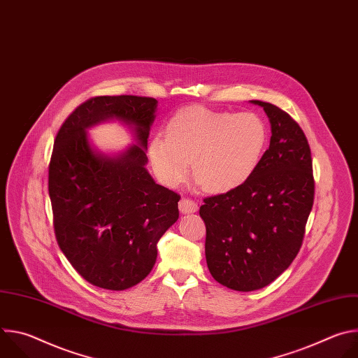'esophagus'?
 Wrapping results in <instances>:
<instances>
[{"instance_id":"34e87169","label":"esophagus","mask_w":358,"mask_h":358,"mask_svg":"<svg viewBox=\"0 0 358 358\" xmlns=\"http://www.w3.org/2000/svg\"><path fill=\"white\" fill-rule=\"evenodd\" d=\"M198 210V203L189 198H185L182 196L181 201H180V211L182 214H187V213H195Z\"/></svg>"}]
</instances>
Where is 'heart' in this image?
I'll list each match as a JSON object with an SVG mask.
<instances>
[{"mask_svg":"<svg viewBox=\"0 0 358 358\" xmlns=\"http://www.w3.org/2000/svg\"><path fill=\"white\" fill-rule=\"evenodd\" d=\"M268 143L265 122L255 113L211 110L202 106L176 112L166 136L148 143V159L159 180L177 187L191 171L213 192L241 187L257 170Z\"/></svg>","mask_w":358,"mask_h":358,"instance_id":"1","label":"heart"}]
</instances>
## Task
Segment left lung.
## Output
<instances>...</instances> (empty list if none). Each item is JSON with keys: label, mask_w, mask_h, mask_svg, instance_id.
<instances>
[{"label": "left lung", "mask_w": 358, "mask_h": 358, "mask_svg": "<svg viewBox=\"0 0 358 358\" xmlns=\"http://www.w3.org/2000/svg\"><path fill=\"white\" fill-rule=\"evenodd\" d=\"M252 103L269 117V148L241 187L203 198L199 208L208 269L238 292L262 289L290 266L315 201L312 152L301 127L272 103Z\"/></svg>", "instance_id": "obj_1"}]
</instances>
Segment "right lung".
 <instances>
[{
  "mask_svg": "<svg viewBox=\"0 0 358 358\" xmlns=\"http://www.w3.org/2000/svg\"><path fill=\"white\" fill-rule=\"evenodd\" d=\"M157 100L96 96L62 123L50 156L48 189L58 245L93 286L124 290L141 282L157 259V243L178 220L180 195L145 170L147 138ZM116 118L138 144L117 158L94 152L85 129Z\"/></svg>",
  "mask_w": 358,
  "mask_h": 358,
  "instance_id": "add662e5",
  "label": "right lung"
}]
</instances>
